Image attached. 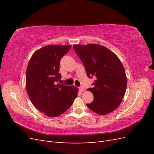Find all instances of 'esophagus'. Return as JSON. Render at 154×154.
Returning a JSON list of instances; mask_svg holds the SVG:
<instances>
[{
    "label": "esophagus",
    "instance_id": "34e87169",
    "mask_svg": "<svg viewBox=\"0 0 154 154\" xmlns=\"http://www.w3.org/2000/svg\"><path fill=\"white\" fill-rule=\"evenodd\" d=\"M79 90H80V92H84L85 91V89L83 87H79Z\"/></svg>",
    "mask_w": 154,
    "mask_h": 154
}]
</instances>
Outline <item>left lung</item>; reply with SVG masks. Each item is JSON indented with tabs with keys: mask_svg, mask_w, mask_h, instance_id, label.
Instances as JSON below:
<instances>
[{
	"mask_svg": "<svg viewBox=\"0 0 154 154\" xmlns=\"http://www.w3.org/2000/svg\"><path fill=\"white\" fill-rule=\"evenodd\" d=\"M84 65L87 76L96 77L94 87L88 88L94 100L87 106L95 113L105 115L118 107L127 85L125 70L118 57L110 50L98 44L73 45Z\"/></svg>",
	"mask_w": 154,
	"mask_h": 154,
	"instance_id": "1",
	"label": "left lung"
}]
</instances>
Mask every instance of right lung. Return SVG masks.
I'll return each mask as SVG.
<instances>
[{
  "label": "right lung",
  "instance_id": "obj_1",
  "mask_svg": "<svg viewBox=\"0 0 154 154\" xmlns=\"http://www.w3.org/2000/svg\"><path fill=\"white\" fill-rule=\"evenodd\" d=\"M71 45H49L36 51L27 67L26 86L36 108L49 117H57L67 110L78 96V88L58 83L62 76L60 60Z\"/></svg>",
  "mask_w": 154,
  "mask_h": 154
}]
</instances>
